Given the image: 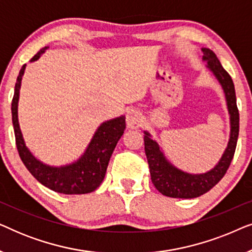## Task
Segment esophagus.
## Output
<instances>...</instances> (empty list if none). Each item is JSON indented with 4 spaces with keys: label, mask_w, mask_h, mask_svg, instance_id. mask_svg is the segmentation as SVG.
<instances>
[{
    "label": "esophagus",
    "mask_w": 252,
    "mask_h": 252,
    "mask_svg": "<svg viewBox=\"0 0 252 252\" xmlns=\"http://www.w3.org/2000/svg\"><path fill=\"white\" fill-rule=\"evenodd\" d=\"M126 124L129 128H136L140 125V113L135 109H129L127 111Z\"/></svg>",
    "instance_id": "34e87169"
}]
</instances>
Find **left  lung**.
Returning a JSON list of instances; mask_svg holds the SVG:
<instances>
[{"instance_id":"1","label":"left lung","mask_w":252,"mask_h":252,"mask_svg":"<svg viewBox=\"0 0 252 252\" xmlns=\"http://www.w3.org/2000/svg\"><path fill=\"white\" fill-rule=\"evenodd\" d=\"M203 60L208 61V67L218 79L226 95L227 106L230 115V136L225 153L219 163L204 174H189L171 165L159 150L158 144L151 140L150 134L144 132V151L149 164L151 181L160 194L174 198L198 197L215 187L228 170L235 154L240 128V115L236 105L235 88L230 75L220 64L216 54L203 48Z\"/></svg>"}]
</instances>
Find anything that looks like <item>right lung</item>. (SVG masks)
Here are the masks:
<instances>
[{"label": "right lung", "instance_id": "right-lung-1", "mask_svg": "<svg viewBox=\"0 0 252 252\" xmlns=\"http://www.w3.org/2000/svg\"><path fill=\"white\" fill-rule=\"evenodd\" d=\"M46 49H48V47L42 48L31 62L39 60L41 54H43ZM25 67L26 64H24L19 71L11 103L13 130H15L16 146L20 159L23 160L30 173L40 184L46 186L51 190L65 195L88 194V192L94 191L102 184L103 179L105 177L110 157L115 150L117 142L124 134V129L126 127L125 117L122 116L103 123L96 130L95 135L93 136L87 150L75 163L62 167L48 166L37 160L30 153L24 142L19 128L17 110H18L20 84H22V77Z\"/></svg>", "mask_w": 252, "mask_h": 252}]
</instances>
